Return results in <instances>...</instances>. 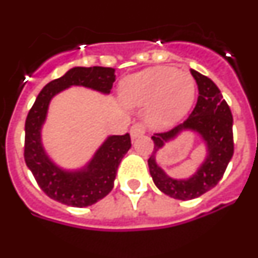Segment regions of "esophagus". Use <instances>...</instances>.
<instances>
[{
    "instance_id": "1",
    "label": "esophagus",
    "mask_w": 258,
    "mask_h": 258,
    "mask_svg": "<svg viewBox=\"0 0 258 258\" xmlns=\"http://www.w3.org/2000/svg\"><path fill=\"white\" fill-rule=\"evenodd\" d=\"M146 132L145 129V125L141 124V122H137V124H134L133 126L131 127V137L132 140H136V138H138V137L143 136Z\"/></svg>"
}]
</instances>
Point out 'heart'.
I'll use <instances>...</instances> for the list:
<instances>
[{
  "mask_svg": "<svg viewBox=\"0 0 258 258\" xmlns=\"http://www.w3.org/2000/svg\"><path fill=\"white\" fill-rule=\"evenodd\" d=\"M195 95L188 72L170 67H154L127 77L121 84V99L129 107H145L154 127H168L183 117Z\"/></svg>",
  "mask_w": 258,
  "mask_h": 258,
  "instance_id": "heart-1",
  "label": "heart"
}]
</instances>
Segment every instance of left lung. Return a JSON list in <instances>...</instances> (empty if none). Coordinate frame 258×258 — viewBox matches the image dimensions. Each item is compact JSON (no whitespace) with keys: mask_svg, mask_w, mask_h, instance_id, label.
Returning a JSON list of instances; mask_svg holds the SVG:
<instances>
[{"mask_svg":"<svg viewBox=\"0 0 258 258\" xmlns=\"http://www.w3.org/2000/svg\"><path fill=\"white\" fill-rule=\"evenodd\" d=\"M191 75L199 90L197 106L186 121L173 127L172 131L156 133L151 137L155 146L149 159L150 174L156 187L165 195L178 200L195 199L213 188L222 178L234 154L232 115L229 104L211 79L195 70H191ZM186 130L200 134L206 145L207 156L191 177L175 180L157 165L156 154L166 142Z\"/></svg>","mask_w":258,"mask_h":258,"instance_id":"1","label":"left lung"}]
</instances>
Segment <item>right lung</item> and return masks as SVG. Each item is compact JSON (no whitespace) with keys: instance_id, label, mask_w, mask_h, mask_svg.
Listing matches in <instances>:
<instances>
[{"instance_id":"obj_1","label":"right lung","mask_w":258,"mask_h":258,"mask_svg":"<svg viewBox=\"0 0 258 258\" xmlns=\"http://www.w3.org/2000/svg\"><path fill=\"white\" fill-rule=\"evenodd\" d=\"M116 80L109 67H75L50 81L36 98L26 120L24 160L47 197L66 206H93L113 188L118 164L132 147L131 136H109L83 168L67 170L56 165L45 151L41 131L46 121L51 99L71 86H84L102 94H109Z\"/></svg>"}]
</instances>
